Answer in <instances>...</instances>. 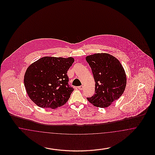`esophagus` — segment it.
Returning <instances> with one entry per match:
<instances>
[{
	"label": "esophagus",
	"mask_w": 155,
	"mask_h": 155,
	"mask_svg": "<svg viewBox=\"0 0 155 155\" xmlns=\"http://www.w3.org/2000/svg\"><path fill=\"white\" fill-rule=\"evenodd\" d=\"M78 88L80 90H82V89H84V86H83V85H81V86L78 87Z\"/></svg>",
	"instance_id": "obj_1"
}]
</instances>
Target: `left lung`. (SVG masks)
Masks as SVG:
<instances>
[{
  "instance_id": "1",
  "label": "left lung",
  "mask_w": 155,
  "mask_h": 155,
  "mask_svg": "<svg viewBox=\"0 0 155 155\" xmlns=\"http://www.w3.org/2000/svg\"><path fill=\"white\" fill-rule=\"evenodd\" d=\"M95 81V94L87 97L95 106L104 108L118 99L127 84L124 69L120 62L108 53H96L86 57Z\"/></svg>"
}]
</instances>
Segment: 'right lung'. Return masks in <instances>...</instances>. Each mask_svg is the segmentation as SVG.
Segmentation results:
<instances>
[{
  "mask_svg": "<svg viewBox=\"0 0 155 155\" xmlns=\"http://www.w3.org/2000/svg\"><path fill=\"white\" fill-rule=\"evenodd\" d=\"M74 61L71 57L46 56L31 64L24 78L31 101L42 108L56 109L66 104L74 91L67 74Z\"/></svg>",
  "mask_w": 155,
  "mask_h": 155,
  "instance_id": "1",
  "label": "right lung"
}]
</instances>
